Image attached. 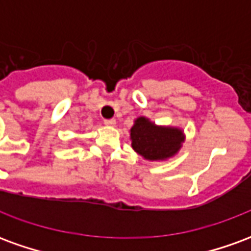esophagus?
Instances as JSON below:
<instances>
[{
  "mask_svg": "<svg viewBox=\"0 0 251 251\" xmlns=\"http://www.w3.org/2000/svg\"><path fill=\"white\" fill-rule=\"evenodd\" d=\"M104 125L114 126L115 125V120H114V118H110V120H104Z\"/></svg>",
  "mask_w": 251,
  "mask_h": 251,
  "instance_id": "34e87169",
  "label": "esophagus"
}]
</instances>
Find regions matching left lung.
<instances>
[{"instance_id": "8db88e82", "label": "left lung", "mask_w": 251, "mask_h": 251, "mask_svg": "<svg viewBox=\"0 0 251 251\" xmlns=\"http://www.w3.org/2000/svg\"><path fill=\"white\" fill-rule=\"evenodd\" d=\"M131 148L149 161H164L179 152L185 140L184 131L174 126H160L138 117L130 129Z\"/></svg>"}]
</instances>
